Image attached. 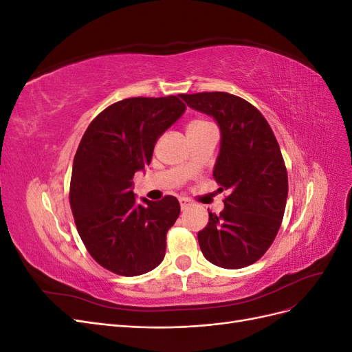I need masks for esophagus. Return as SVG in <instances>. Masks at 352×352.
<instances>
[{
  "mask_svg": "<svg viewBox=\"0 0 352 352\" xmlns=\"http://www.w3.org/2000/svg\"><path fill=\"white\" fill-rule=\"evenodd\" d=\"M179 202H180V208H182V211H185L190 207V201L186 199V198H180Z\"/></svg>",
  "mask_w": 352,
  "mask_h": 352,
  "instance_id": "1",
  "label": "esophagus"
}]
</instances>
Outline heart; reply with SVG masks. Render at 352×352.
I'll return each mask as SVG.
<instances>
[{"mask_svg":"<svg viewBox=\"0 0 352 352\" xmlns=\"http://www.w3.org/2000/svg\"><path fill=\"white\" fill-rule=\"evenodd\" d=\"M206 123H207V122H202V120H194V122H190V123H189L188 129H194V127L202 126V124H206Z\"/></svg>","mask_w":352,"mask_h":352,"instance_id":"b5f03b06","label":"heart"}]
</instances>
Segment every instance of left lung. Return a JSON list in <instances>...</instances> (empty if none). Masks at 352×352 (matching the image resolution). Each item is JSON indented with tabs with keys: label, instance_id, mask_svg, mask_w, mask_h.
<instances>
[{
	"label": "left lung",
	"instance_id": "left-lung-1",
	"mask_svg": "<svg viewBox=\"0 0 352 352\" xmlns=\"http://www.w3.org/2000/svg\"><path fill=\"white\" fill-rule=\"evenodd\" d=\"M190 109L206 113L220 127L216 182L228 189L225 210L208 212L198 232L204 257L223 269H242L270 248L286 207L287 173L270 124L252 104L228 92L180 95Z\"/></svg>",
	"mask_w": 352,
	"mask_h": 352
}]
</instances>
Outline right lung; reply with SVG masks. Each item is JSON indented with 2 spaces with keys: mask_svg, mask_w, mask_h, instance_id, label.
<instances>
[{
  "mask_svg": "<svg viewBox=\"0 0 352 352\" xmlns=\"http://www.w3.org/2000/svg\"><path fill=\"white\" fill-rule=\"evenodd\" d=\"M186 110L179 97L126 98L88 126L73 160L70 207L82 242L104 269L140 276L163 261L167 230L179 217V201L142 198L132 179L151 163L154 145Z\"/></svg>",
  "mask_w": 352,
  "mask_h": 352,
  "instance_id": "add662e5",
  "label": "right lung"
}]
</instances>
